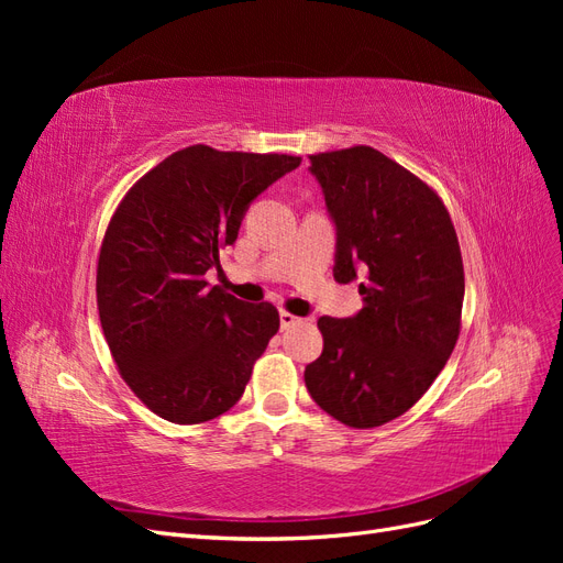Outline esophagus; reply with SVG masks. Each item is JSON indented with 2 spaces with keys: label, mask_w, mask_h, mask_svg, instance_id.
<instances>
[{
  "label": "esophagus",
  "mask_w": 563,
  "mask_h": 563,
  "mask_svg": "<svg viewBox=\"0 0 563 563\" xmlns=\"http://www.w3.org/2000/svg\"><path fill=\"white\" fill-rule=\"evenodd\" d=\"M279 321H282V329H291V327H296V323L300 321L296 314H291V312H286V310H282L279 312Z\"/></svg>",
  "instance_id": "esophagus-1"
}]
</instances>
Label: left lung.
Masks as SVG:
<instances>
[{"instance_id":"left-lung-1","label":"left lung","mask_w":563,"mask_h":563,"mask_svg":"<svg viewBox=\"0 0 563 563\" xmlns=\"http://www.w3.org/2000/svg\"><path fill=\"white\" fill-rule=\"evenodd\" d=\"M335 225L333 279H360L364 308L321 317L323 350L305 366L310 397L350 428L406 413L446 366L465 298L463 258L441 199L368 145L310 157Z\"/></svg>"}]
</instances>
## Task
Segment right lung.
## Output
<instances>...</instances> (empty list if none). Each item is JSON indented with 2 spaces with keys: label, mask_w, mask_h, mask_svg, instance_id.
<instances>
[{
  "label": "right lung",
  "mask_w": 563,
  "mask_h": 563,
  "mask_svg": "<svg viewBox=\"0 0 563 563\" xmlns=\"http://www.w3.org/2000/svg\"><path fill=\"white\" fill-rule=\"evenodd\" d=\"M300 157L174 152L114 211L98 258V314L119 373L150 411L207 422L242 399L253 362L279 331L269 302H244L203 279L236 242L251 201Z\"/></svg>",
  "instance_id": "add662e5"
}]
</instances>
